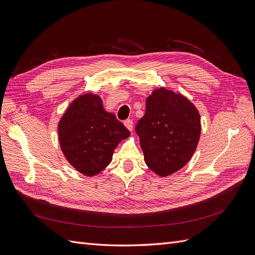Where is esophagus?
<instances>
[{
    "mask_svg": "<svg viewBox=\"0 0 255 255\" xmlns=\"http://www.w3.org/2000/svg\"><path fill=\"white\" fill-rule=\"evenodd\" d=\"M125 126L128 128V130H130V132H132V130H133V120H130V119L126 120L125 121Z\"/></svg>",
    "mask_w": 255,
    "mask_h": 255,
    "instance_id": "34e87169",
    "label": "esophagus"
}]
</instances>
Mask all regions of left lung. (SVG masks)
<instances>
[{
	"mask_svg": "<svg viewBox=\"0 0 255 255\" xmlns=\"http://www.w3.org/2000/svg\"><path fill=\"white\" fill-rule=\"evenodd\" d=\"M135 129L145 164L156 174L167 176L191 158L201 134V119L184 96L158 88L146 98L145 114Z\"/></svg>",
	"mask_w": 255,
	"mask_h": 255,
	"instance_id": "left-lung-1",
	"label": "left lung"
}]
</instances>
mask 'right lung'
I'll return each mask as SVG.
<instances>
[{"mask_svg":"<svg viewBox=\"0 0 255 255\" xmlns=\"http://www.w3.org/2000/svg\"><path fill=\"white\" fill-rule=\"evenodd\" d=\"M129 130L103 109L94 94L76 98L58 123V139L65 157L79 172L94 176L109 166L118 143Z\"/></svg>","mask_w":255,"mask_h":255,"instance_id":"obj_1","label":"right lung"}]
</instances>
